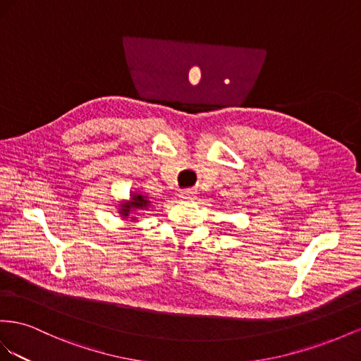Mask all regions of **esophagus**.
<instances>
[{
    "mask_svg": "<svg viewBox=\"0 0 361 361\" xmlns=\"http://www.w3.org/2000/svg\"><path fill=\"white\" fill-rule=\"evenodd\" d=\"M195 198H197V192H195V190H183L180 193L181 201H193Z\"/></svg>",
    "mask_w": 361,
    "mask_h": 361,
    "instance_id": "1",
    "label": "esophagus"
}]
</instances>
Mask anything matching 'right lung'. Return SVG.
Listing matches in <instances>:
<instances>
[{
    "label": "right lung",
    "mask_w": 361,
    "mask_h": 361,
    "mask_svg": "<svg viewBox=\"0 0 361 361\" xmlns=\"http://www.w3.org/2000/svg\"><path fill=\"white\" fill-rule=\"evenodd\" d=\"M118 213L119 218L122 221H128V222H137V214L142 212H147L151 209V201L147 193L143 192H130L128 200H121L118 201Z\"/></svg>",
    "instance_id": "right-lung-1"
}]
</instances>
